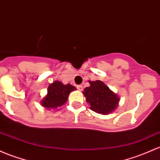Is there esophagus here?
<instances>
[{"mask_svg":"<svg viewBox=\"0 0 160 160\" xmlns=\"http://www.w3.org/2000/svg\"><path fill=\"white\" fill-rule=\"evenodd\" d=\"M77 89H78V90L82 91V90H83V86H82V85H77Z\"/></svg>","mask_w":160,"mask_h":160,"instance_id":"obj_1","label":"esophagus"}]
</instances>
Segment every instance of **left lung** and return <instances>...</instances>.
Masks as SVG:
<instances>
[{"label": "left lung", "mask_w": 160, "mask_h": 160, "mask_svg": "<svg viewBox=\"0 0 160 160\" xmlns=\"http://www.w3.org/2000/svg\"><path fill=\"white\" fill-rule=\"evenodd\" d=\"M89 83L90 86L86 87L83 92L90 105V109L102 115L113 112L118 105V96L103 82L96 80Z\"/></svg>", "instance_id": "1"}]
</instances>
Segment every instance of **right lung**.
Wrapping results in <instances>:
<instances>
[{"instance_id": "1", "label": "right lung", "mask_w": 160, "mask_h": 160, "mask_svg": "<svg viewBox=\"0 0 160 160\" xmlns=\"http://www.w3.org/2000/svg\"><path fill=\"white\" fill-rule=\"evenodd\" d=\"M76 87L70 83L64 85L60 81H55L50 84L48 94L42 101V106L47 108H57L62 106L68 101V95Z\"/></svg>"}]
</instances>
